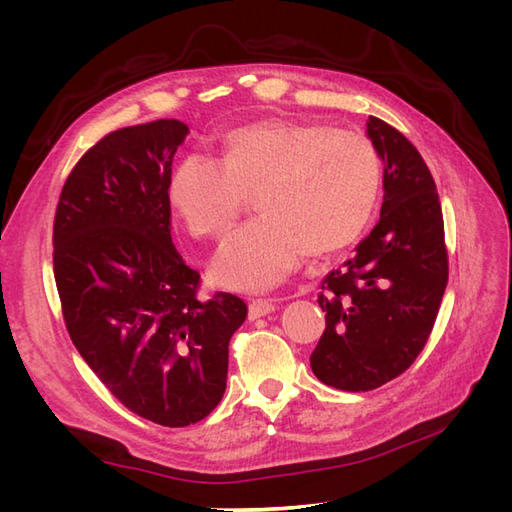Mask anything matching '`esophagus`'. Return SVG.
Listing matches in <instances>:
<instances>
[{"label": "esophagus", "mask_w": 512, "mask_h": 512, "mask_svg": "<svg viewBox=\"0 0 512 512\" xmlns=\"http://www.w3.org/2000/svg\"><path fill=\"white\" fill-rule=\"evenodd\" d=\"M275 301L271 299H256L250 303V320L262 318V316H269L275 312Z\"/></svg>", "instance_id": "34e87169"}]
</instances>
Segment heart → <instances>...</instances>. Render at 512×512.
I'll use <instances>...</instances> for the list:
<instances>
[{"mask_svg":"<svg viewBox=\"0 0 512 512\" xmlns=\"http://www.w3.org/2000/svg\"><path fill=\"white\" fill-rule=\"evenodd\" d=\"M382 183L378 149L356 130L265 119L232 130L222 162L185 158L168 196L194 237H222L247 192L260 218L239 228L211 260L215 284L265 292L284 282L305 254L344 250L374 215Z\"/></svg>","mask_w":512,"mask_h":512,"instance_id":"heart-1","label":"heart"}]
</instances>
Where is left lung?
Segmentation results:
<instances>
[{
	"label": "left lung",
	"instance_id": "8db88e82",
	"mask_svg": "<svg viewBox=\"0 0 512 512\" xmlns=\"http://www.w3.org/2000/svg\"><path fill=\"white\" fill-rule=\"evenodd\" d=\"M367 136L384 164L380 220L322 280L327 329L309 356L320 382L350 393L378 389L414 363L448 282L442 207L421 153L378 117L367 119Z\"/></svg>",
	"mask_w": 512,
	"mask_h": 512
}]
</instances>
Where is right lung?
Listing matches in <instances>:
<instances>
[{"mask_svg":"<svg viewBox=\"0 0 512 512\" xmlns=\"http://www.w3.org/2000/svg\"><path fill=\"white\" fill-rule=\"evenodd\" d=\"M188 132L158 119L104 136L72 168L53 228L72 344L123 406L164 427L220 404L228 342L247 318L235 294L198 297L200 275L170 237V166Z\"/></svg>","mask_w":512,"mask_h":512,"instance_id":"add662e5","label":"right lung"}]
</instances>
